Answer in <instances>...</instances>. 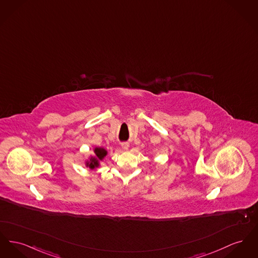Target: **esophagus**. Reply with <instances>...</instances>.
<instances>
[{
  "label": "esophagus",
  "instance_id": "34e87169",
  "mask_svg": "<svg viewBox=\"0 0 258 258\" xmlns=\"http://www.w3.org/2000/svg\"><path fill=\"white\" fill-rule=\"evenodd\" d=\"M121 148L123 149V150H127L128 149V147H130V144L128 143H126V142H122L121 144Z\"/></svg>",
  "mask_w": 258,
  "mask_h": 258
}]
</instances>
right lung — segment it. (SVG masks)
I'll list each match as a JSON object with an SVG mask.
<instances>
[{"mask_svg": "<svg viewBox=\"0 0 258 258\" xmlns=\"http://www.w3.org/2000/svg\"><path fill=\"white\" fill-rule=\"evenodd\" d=\"M94 153L96 155V158H91L90 164H88L91 168L98 167V160H102L107 154V152L103 148H95Z\"/></svg>", "mask_w": 258, "mask_h": 258, "instance_id": "add662e5", "label": "right lung"}]
</instances>
